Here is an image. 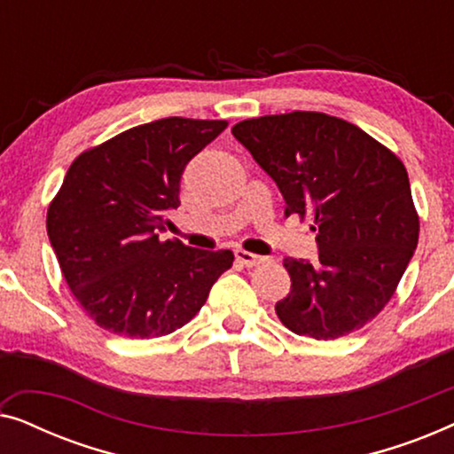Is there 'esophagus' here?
<instances>
[{
  "mask_svg": "<svg viewBox=\"0 0 454 454\" xmlns=\"http://www.w3.org/2000/svg\"><path fill=\"white\" fill-rule=\"evenodd\" d=\"M235 260H238L239 264L247 266V269H252V266H260V264H262L266 258L256 256V254L246 252V250H235Z\"/></svg>",
  "mask_w": 454,
  "mask_h": 454,
  "instance_id": "obj_1",
  "label": "esophagus"
}]
</instances>
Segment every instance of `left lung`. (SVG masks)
<instances>
[{"mask_svg": "<svg viewBox=\"0 0 454 454\" xmlns=\"http://www.w3.org/2000/svg\"><path fill=\"white\" fill-rule=\"evenodd\" d=\"M231 134L281 190L285 215H309L318 231V262L283 260L291 291L277 301L278 318L318 340L362 328L418 247L405 167L364 129L316 111L246 120Z\"/></svg>", "mask_w": 454, "mask_h": 454, "instance_id": "obj_1", "label": "left lung"}]
</instances>
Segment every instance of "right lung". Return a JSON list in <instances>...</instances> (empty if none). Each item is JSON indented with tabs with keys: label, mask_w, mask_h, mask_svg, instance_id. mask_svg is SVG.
<instances>
[{
	"label": "right lung",
	"mask_w": 454,
	"mask_h": 454,
	"mask_svg": "<svg viewBox=\"0 0 454 454\" xmlns=\"http://www.w3.org/2000/svg\"><path fill=\"white\" fill-rule=\"evenodd\" d=\"M227 121L167 117L80 154L47 210L59 269L86 314L129 339L163 337L198 314L231 250L160 241L185 165Z\"/></svg>",
	"instance_id": "obj_1"
}]
</instances>
